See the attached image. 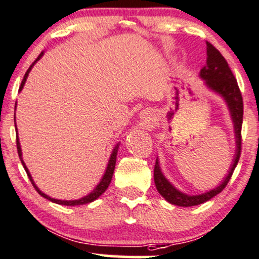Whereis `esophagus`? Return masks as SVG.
<instances>
[{
  "label": "esophagus",
  "mask_w": 259,
  "mask_h": 259,
  "mask_svg": "<svg viewBox=\"0 0 259 259\" xmlns=\"http://www.w3.org/2000/svg\"><path fill=\"white\" fill-rule=\"evenodd\" d=\"M140 116H142V119H145V120H150V116L147 115V113H142L140 114Z\"/></svg>",
  "instance_id": "34e87169"
}]
</instances>
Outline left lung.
<instances>
[{"label":"left lung","mask_w":259,"mask_h":259,"mask_svg":"<svg viewBox=\"0 0 259 259\" xmlns=\"http://www.w3.org/2000/svg\"><path fill=\"white\" fill-rule=\"evenodd\" d=\"M207 45V60L206 65L201 69L200 77L204 80L206 84L210 90L214 93L219 94L221 97H224L225 102L227 103L228 109H230L231 117L234 125V133H236V143L237 150L234 154L233 163L228 170L227 176L225 177L221 184L217 188L211 189L207 193L200 194V195H187L179 189H176L169 181L165 179L162 170H160L158 159L156 160V165H154L153 177L154 183L158 193L165 199L167 202L175 206L181 207H191L197 206L203 202H207L211 197H214L218 194L221 193L230 182L231 177L234 169H236L238 162H239V157L241 152V125H243V97L239 87H238L237 79L234 77L233 72L231 71L230 66L226 59L224 58L223 55L218 51V50L211 45L210 42H206Z\"/></svg>","instance_id":"left-lung-1"}]
</instances>
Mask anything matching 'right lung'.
Listing matches in <instances>:
<instances>
[{"instance_id": "right-lung-1", "label": "right lung", "mask_w": 259, "mask_h": 259, "mask_svg": "<svg viewBox=\"0 0 259 259\" xmlns=\"http://www.w3.org/2000/svg\"><path fill=\"white\" fill-rule=\"evenodd\" d=\"M42 55H44V52L40 53L38 58H36V59L34 60V63H33L32 65L28 68V70H27V72L25 73V76H23V79H22V82H21V85H20L19 92H21L22 88H23V85H25V82H26L27 77H28L29 71H31L32 68H33V65H34V64H35L36 62H38V60H39L40 58H41ZM14 120H15V115H14ZM15 130H16V147H18V153H19L20 160H21L22 165H23V167H25V170H26V172H27V176H28L29 181H31V182H32L33 187L35 188V190L38 191V193H39L40 195H41L42 197H45V199L50 200V201H51V202H55V203H58V204H63V206H80V204H87V203L93 202V201H95V200L97 199V197H100V196L102 195V194L105 193V191L107 190V188H108V186L110 184V181H112V177H113V174H114V169H115L116 153H117V150H119V145H120V144H116L115 147H114V149H113L112 154H110V158H109L108 165H107V169H106V171H105V175H103L102 179H101L100 183L97 184V186H96L95 188H94V190L92 191V193L88 194V195L84 196V197H80V199H78V200H69V201H68V200H57V199H53V197H50L49 195H46V194H44L42 191L40 190L39 188L35 186L34 181H33L31 174H29V171H28V169H27L26 164H25V162H23V159H22L21 146H20L19 137H18V128H16V127H15Z\"/></svg>"}]
</instances>
